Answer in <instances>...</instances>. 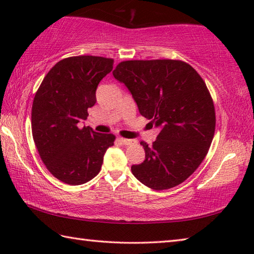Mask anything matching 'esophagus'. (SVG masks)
I'll list each match as a JSON object with an SVG mask.
<instances>
[{
	"label": "esophagus",
	"mask_w": 254,
	"mask_h": 254,
	"mask_svg": "<svg viewBox=\"0 0 254 254\" xmlns=\"http://www.w3.org/2000/svg\"><path fill=\"white\" fill-rule=\"evenodd\" d=\"M119 141L123 144H131L133 141L132 140H128V139H124V137H119Z\"/></svg>",
	"instance_id": "34e87169"
}]
</instances>
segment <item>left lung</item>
Wrapping results in <instances>:
<instances>
[{
    "label": "left lung",
    "instance_id": "1",
    "mask_svg": "<svg viewBox=\"0 0 254 254\" xmlns=\"http://www.w3.org/2000/svg\"><path fill=\"white\" fill-rule=\"evenodd\" d=\"M113 76L131 92L140 114L161 127L151 147L140 142L145 159L131 167L132 174L154 190L184 183L214 137L215 107L205 81L189 64L174 59L121 62Z\"/></svg>",
    "mask_w": 254,
    "mask_h": 254
}]
</instances>
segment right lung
<instances>
[{
	"label": "right lung",
	"mask_w": 254,
	"mask_h": 254,
	"mask_svg": "<svg viewBox=\"0 0 254 254\" xmlns=\"http://www.w3.org/2000/svg\"><path fill=\"white\" fill-rule=\"evenodd\" d=\"M114 60L75 56L60 60L45 76L33 98L32 136L51 175L68 185L89 182L100 173L112 133L79 127L80 120L96 103L100 81L113 69Z\"/></svg>",
	"instance_id": "obj_1"
}]
</instances>
